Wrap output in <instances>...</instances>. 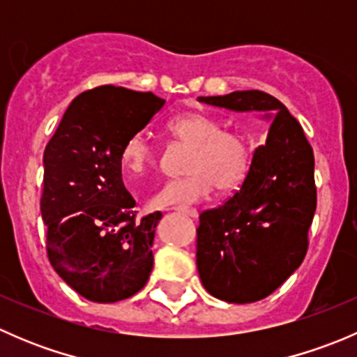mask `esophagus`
<instances>
[{"mask_svg": "<svg viewBox=\"0 0 357 357\" xmlns=\"http://www.w3.org/2000/svg\"><path fill=\"white\" fill-rule=\"evenodd\" d=\"M176 211L183 212V214L190 215V218H193V219L199 218V211H197V208H192V207H176Z\"/></svg>", "mask_w": 357, "mask_h": 357, "instance_id": "esophagus-1", "label": "esophagus"}]
</instances>
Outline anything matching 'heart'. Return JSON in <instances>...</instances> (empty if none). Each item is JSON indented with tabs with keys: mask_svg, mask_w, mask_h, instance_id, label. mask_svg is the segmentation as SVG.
I'll return each mask as SVG.
<instances>
[{
	"mask_svg": "<svg viewBox=\"0 0 357 357\" xmlns=\"http://www.w3.org/2000/svg\"><path fill=\"white\" fill-rule=\"evenodd\" d=\"M174 142L188 145L185 176L167 179L150 197L152 208L185 207L205 200L214 186L219 193L238 190L252 165L247 136L225 129L219 119L202 112H188L169 119L165 126ZM155 146L143 132H135L121 149V164L128 174L142 176L155 164Z\"/></svg>",
	"mask_w": 357,
	"mask_h": 357,
	"instance_id": "1",
	"label": "heart"
}]
</instances>
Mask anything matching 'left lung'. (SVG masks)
<instances>
[{
	"label": "left lung",
	"instance_id": "left-lung-1",
	"mask_svg": "<svg viewBox=\"0 0 357 357\" xmlns=\"http://www.w3.org/2000/svg\"><path fill=\"white\" fill-rule=\"evenodd\" d=\"M235 112H259L268 122L264 145L252 157L238 192L200 214L197 268L211 295L248 304L273 294L302 264L316 211L314 155L297 119L264 91L200 96Z\"/></svg>",
	"mask_w": 357,
	"mask_h": 357
}]
</instances>
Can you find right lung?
I'll use <instances>...</instances> for the list:
<instances>
[{"mask_svg": "<svg viewBox=\"0 0 357 357\" xmlns=\"http://www.w3.org/2000/svg\"><path fill=\"white\" fill-rule=\"evenodd\" d=\"M164 103L150 91L98 86L72 100L46 145L41 215L48 259L88 301H124L149 282L162 214L136 219L121 149Z\"/></svg>", "mask_w": 357, "mask_h": 357, "instance_id": "1", "label": "right lung"}]
</instances>
